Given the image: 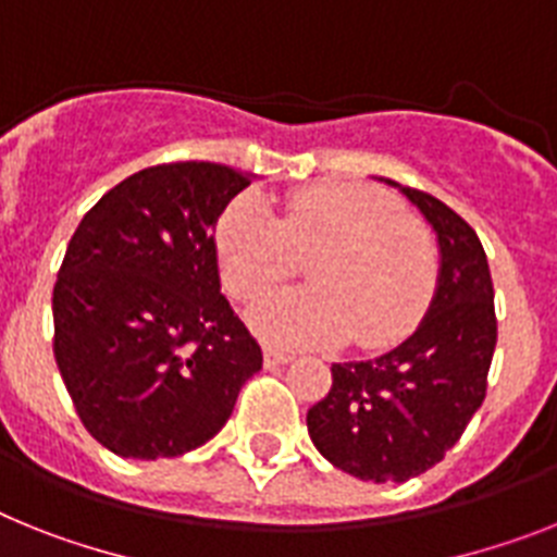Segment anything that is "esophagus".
Here are the masks:
<instances>
[{"mask_svg":"<svg viewBox=\"0 0 557 557\" xmlns=\"http://www.w3.org/2000/svg\"><path fill=\"white\" fill-rule=\"evenodd\" d=\"M263 359H265V368H277V366H286V362H292L294 354L286 348H277V345H265Z\"/></svg>","mask_w":557,"mask_h":557,"instance_id":"esophagus-1","label":"esophagus"}]
</instances>
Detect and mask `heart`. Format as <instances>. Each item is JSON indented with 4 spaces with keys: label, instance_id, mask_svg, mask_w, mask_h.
I'll use <instances>...</instances> for the list:
<instances>
[{
    "label": "heart",
    "instance_id": "heart-1",
    "mask_svg": "<svg viewBox=\"0 0 557 557\" xmlns=\"http://www.w3.org/2000/svg\"><path fill=\"white\" fill-rule=\"evenodd\" d=\"M223 288L255 302L308 257L302 292L274 294L251 311L255 329L283 345L385 348L428 314L438 283L436 237L422 218L359 184H317L286 195L277 214L263 200H232L214 226Z\"/></svg>",
    "mask_w": 557,
    "mask_h": 557
}]
</instances>
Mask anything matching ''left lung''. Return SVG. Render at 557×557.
Returning <instances> with one entry per match:
<instances>
[{
  "label": "left lung",
  "instance_id": "left-lung-1",
  "mask_svg": "<svg viewBox=\"0 0 557 557\" xmlns=\"http://www.w3.org/2000/svg\"><path fill=\"white\" fill-rule=\"evenodd\" d=\"M399 189L438 237L436 297L394 350L331 366L329 396L306 416L331 465L376 484L408 481L445 459L487 396L498 336L493 277L473 226L428 191Z\"/></svg>",
  "mask_w": 557,
  "mask_h": 557
}]
</instances>
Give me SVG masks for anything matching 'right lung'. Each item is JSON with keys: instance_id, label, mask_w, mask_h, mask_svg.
<instances>
[{"instance_id": "right-lung-1", "label": "right lung", "mask_w": 557, "mask_h": 557, "mask_svg": "<svg viewBox=\"0 0 557 557\" xmlns=\"http://www.w3.org/2000/svg\"><path fill=\"white\" fill-rule=\"evenodd\" d=\"M249 184L223 163H158L112 186L70 237L53 286L55 366L115 456L207 445L263 368L214 255V223Z\"/></svg>"}]
</instances>
